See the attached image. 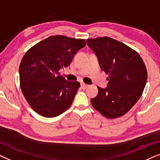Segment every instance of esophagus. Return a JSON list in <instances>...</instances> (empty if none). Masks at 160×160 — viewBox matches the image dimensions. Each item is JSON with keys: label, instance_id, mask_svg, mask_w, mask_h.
I'll return each mask as SVG.
<instances>
[{"label": "esophagus", "instance_id": "esophagus-1", "mask_svg": "<svg viewBox=\"0 0 160 160\" xmlns=\"http://www.w3.org/2000/svg\"><path fill=\"white\" fill-rule=\"evenodd\" d=\"M80 85H81V88H82V89H85V88H87L88 87V85L85 84V83H83V82L81 83Z\"/></svg>", "mask_w": 160, "mask_h": 160}]
</instances>
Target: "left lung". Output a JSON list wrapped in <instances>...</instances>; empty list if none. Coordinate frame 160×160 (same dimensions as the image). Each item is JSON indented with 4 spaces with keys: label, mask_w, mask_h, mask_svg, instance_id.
Instances as JSON below:
<instances>
[{
    "label": "left lung",
    "mask_w": 160,
    "mask_h": 160,
    "mask_svg": "<svg viewBox=\"0 0 160 160\" xmlns=\"http://www.w3.org/2000/svg\"><path fill=\"white\" fill-rule=\"evenodd\" d=\"M101 69L109 77L107 87L98 91L91 102L103 117L124 115L138 102L147 80V71L140 55L130 47L109 37L88 39Z\"/></svg>",
    "instance_id": "obj_1"
}]
</instances>
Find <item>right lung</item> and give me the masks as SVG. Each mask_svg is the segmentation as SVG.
<instances>
[{
    "label": "right lung",
    "mask_w": 160,
    "mask_h": 160,
    "mask_svg": "<svg viewBox=\"0 0 160 160\" xmlns=\"http://www.w3.org/2000/svg\"><path fill=\"white\" fill-rule=\"evenodd\" d=\"M85 40L63 35L51 36L27 51L19 66L22 93L40 115L53 118L70 107L80 84L67 81L59 70L70 65Z\"/></svg>",
    "instance_id": "right-lung-1"
}]
</instances>
